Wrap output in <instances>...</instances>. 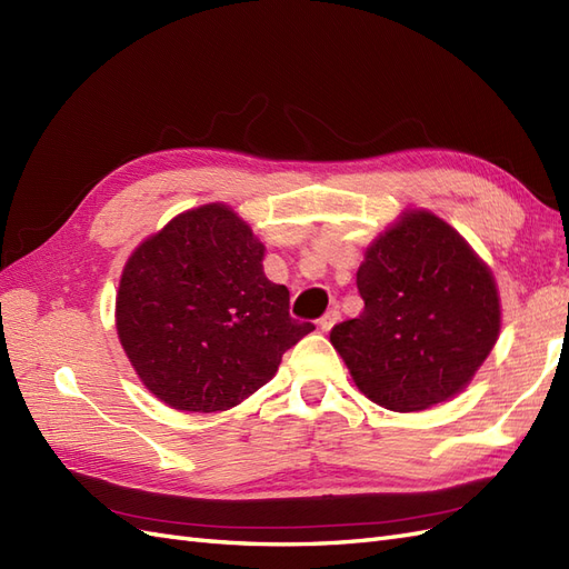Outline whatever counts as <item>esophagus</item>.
<instances>
[{
	"label": "esophagus",
	"instance_id": "1",
	"mask_svg": "<svg viewBox=\"0 0 569 569\" xmlns=\"http://www.w3.org/2000/svg\"><path fill=\"white\" fill-rule=\"evenodd\" d=\"M339 310H329V312H325V317L322 319H319V329H322V331H329L333 325H337L339 322Z\"/></svg>",
	"mask_w": 569,
	"mask_h": 569
}]
</instances>
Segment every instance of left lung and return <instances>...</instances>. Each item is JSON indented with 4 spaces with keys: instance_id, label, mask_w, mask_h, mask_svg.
<instances>
[{
    "instance_id": "1",
    "label": "left lung",
    "mask_w": 569,
    "mask_h": 569,
    "mask_svg": "<svg viewBox=\"0 0 569 569\" xmlns=\"http://www.w3.org/2000/svg\"><path fill=\"white\" fill-rule=\"evenodd\" d=\"M356 283L366 310L329 339L370 401L423 411L471 382L500 333L490 269L430 211H409L366 252Z\"/></svg>"
}]
</instances>
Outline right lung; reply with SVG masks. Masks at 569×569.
I'll return each mask as SVG.
<instances>
[{"instance_id":"add662e5","label":"right lung","mask_w":569,"mask_h":569,"mask_svg":"<svg viewBox=\"0 0 569 569\" xmlns=\"http://www.w3.org/2000/svg\"><path fill=\"white\" fill-rule=\"evenodd\" d=\"M264 244L223 203L174 216L127 259L114 319L146 389L178 411L238 406L315 329L264 276Z\"/></svg>"}]
</instances>
